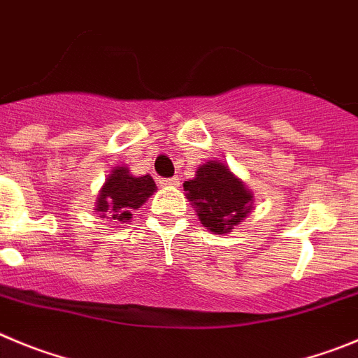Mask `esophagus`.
Returning a JSON list of instances; mask_svg holds the SVG:
<instances>
[{"instance_id": "esophagus-1", "label": "esophagus", "mask_w": 358, "mask_h": 358, "mask_svg": "<svg viewBox=\"0 0 358 358\" xmlns=\"http://www.w3.org/2000/svg\"><path fill=\"white\" fill-rule=\"evenodd\" d=\"M160 185H164V187H178L180 185V182H178V178H162L160 180Z\"/></svg>"}]
</instances>
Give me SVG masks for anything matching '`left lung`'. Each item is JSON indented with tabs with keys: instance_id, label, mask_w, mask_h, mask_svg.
Instances as JSON below:
<instances>
[{
	"instance_id": "obj_1",
	"label": "left lung",
	"mask_w": 358,
	"mask_h": 358,
	"mask_svg": "<svg viewBox=\"0 0 358 358\" xmlns=\"http://www.w3.org/2000/svg\"><path fill=\"white\" fill-rule=\"evenodd\" d=\"M187 199L194 205L203 227L212 234H228L253 207V194L243 180L217 160L199 166L196 176L183 183Z\"/></svg>"
}]
</instances>
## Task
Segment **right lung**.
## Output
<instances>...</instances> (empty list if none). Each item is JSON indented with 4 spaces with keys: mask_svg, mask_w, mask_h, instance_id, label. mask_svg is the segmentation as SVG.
<instances>
[{
    "mask_svg": "<svg viewBox=\"0 0 358 358\" xmlns=\"http://www.w3.org/2000/svg\"><path fill=\"white\" fill-rule=\"evenodd\" d=\"M155 191L157 185L150 175L134 176L127 166H119L112 169L101 187L94 210L103 219L127 223L131 219V212L141 208Z\"/></svg>",
    "mask_w": 358,
    "mask_h": 358,
    "instance_id": "add662e5",
    "label": "right lung"
}]
</instances>
